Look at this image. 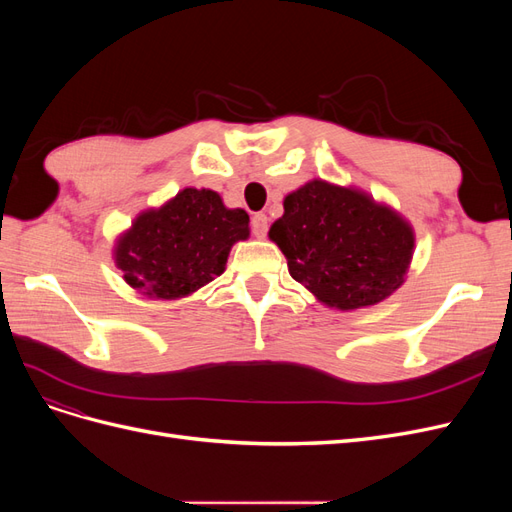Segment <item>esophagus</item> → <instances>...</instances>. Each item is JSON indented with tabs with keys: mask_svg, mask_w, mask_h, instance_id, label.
I'll use <instances>...</instances> for the list:
<instances>
[{
	"mask_svg": "<svg viewBox=\"0 0 512 512\" xmlns=\"http://www.w3.org/2000/svg\"><path fill=\"white\" fill-rule=\"evenodd\" d=\"M267 230H269L267 215L265 213H254L252 215V232H254V235L256 237H265Z\"/></svg>",
	"mask_w": 512,
	"mask_h": 512,
	"instance_id": "obj_1",
	"label": "esophagus"
}]
</instances>
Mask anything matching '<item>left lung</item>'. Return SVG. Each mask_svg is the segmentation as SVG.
Returning <instances> with one entry per match:
<instances>
[{
	"mask_svg": "<svg viewBox=\"0 0 512 512\" xmlns=\"http://www.w3.org/2000/svg\"><path fill=\"white\" fill-rule=\"evenodd\" d=\"M269 237L288 258L290 275L337 309L376 305L404 284L414 232L367 194L309 181L284 200Z\"/></svg>",
	"mask_w": 512,
	"mask_h": 512,
	"instance_id": "left-lung-1",
	"label": "left lung"
}]
</instances>
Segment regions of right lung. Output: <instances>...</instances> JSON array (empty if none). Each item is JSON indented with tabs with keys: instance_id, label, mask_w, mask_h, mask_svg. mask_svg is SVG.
Segmentation results:
<instances>
[{
	"instance_id": "right-lung-1",
	"label": "right lung",
	"mask_w": 512,
	"mask_h": 512,
	"mask_svg": "<svg viewBox=\"0 0 512 512\" xmlns=\"http://www.w3.org/2000/svg\"><path fill=\"white\" fill-rule=\"evenodd\" d=\"M250 235V215L226 209L218 192L185 188L160 209L138 215L117 243L115 262L134 290L179 299L226 267L230 247Z\"/></svg>"
}]
</instances>
